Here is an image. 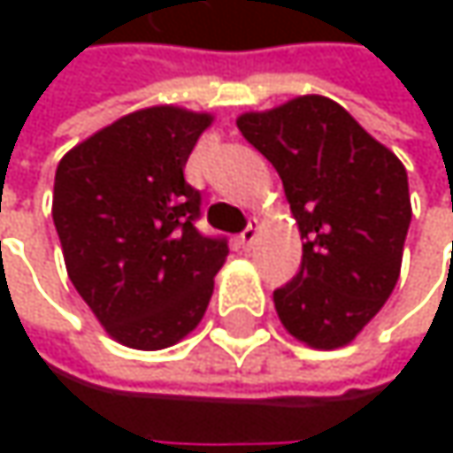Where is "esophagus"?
Returning a JSON list of instances; mask_svg holds the SVG:
<instances>
[{"label":"esophagus","mask_w":453,"mask_h":453,"mask_svg":"<svg viewBox=\"0 0 453 453\" xmlns=\"http://www.w3.org/2000/svg\"><path fill=\"white\" fill-rule=\"evenodd\" d=\"M254 238H257V220H249V226L238 233V243H241V249H249V246L254 243Z\"/></svg>","instance_id":"esophagus-1"}]
</instances>
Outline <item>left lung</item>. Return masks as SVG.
<instances>
[{"mask_svg":"<svg viewBox=\"0 0 453 453\" xmlns=\"http://www.w3.org/2000/svg\"><path fill=\"white\" fill-rule=\"evenodd\" d=\"M238 131L278 170L304 241L299 273L273 291L275 312L307 346H346L399 280L411 220L404 165L325 96L246 112Z\"/></svg>","mask_w":453,"mask_h":453,"instance_id":"1","label":"left lung"}]
</instances>
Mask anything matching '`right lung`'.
I'll return each instance as SVG.
<instances>
[{
	"mask_svg": "<svg viewBox=\"0 0 453 453\" xmlns=\"http://www.w3.org/2000/svg\"><path fill=\"white\" fill-rule=\"evenodd\" d=\"M210 123L180 107L138 110L57 165L51 218L67 275L123 346L167 349L207 312L227 238L199 233L202 194L183 167Z\"/></svg>",
	"mask_w": 453,
	"mask_h": 453,
	"instance_id": "obj_1",
	"label": "right lung"
}]
</instances>
